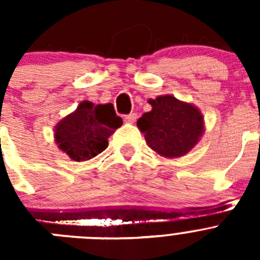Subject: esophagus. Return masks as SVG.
I'll return each instance as SVG.
<instances>
[{
  "mask_svg": "<svg viewBox=\"0 0 260 260\" xmlns=\"http://www.w3.org/2000/svg\"><path fill=\"white\" fill-rule=\"evenodd\" d=\"M138 114L137 113H130L127 116H125V122L126 123H133L135 122V119H137Z\"/></svg>",
  "mask_w": 260,
  "mask_h": 260,
  "instance_id": "34e87169",
  "label": "esophagus"
}]
</instances>
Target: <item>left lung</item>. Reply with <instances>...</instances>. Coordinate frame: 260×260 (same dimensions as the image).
Segmentation results:
<instances>
[{"label":"left lung","instance_id":"left-lung-1","mask_svg":"<svg viewBox=\"0 0 260 260\" xmlns=\"http://www.w3.org/2000/svg\"><path fill=\"white\" fill-rule=\"evenodd\" d=\"M148 103L152 109L138 119L137 126L151 150L167 158L189 153L204 134L201 110L172 95L157 96Z\"/></svg>","mask_w":260,"mask_h":260}]
</instances>
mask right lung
Masks as SVG:
<instances>
[{
    "instance_id": "right-lung-1",
    "label": "right lung",
    "mask_w": 260,
    "mask_h": 260,
    "mask_svg": "<svg viewBox=\"0 0 260 260\" xmlns=\"http://www.w3.org/2000/svg\"><path fill=\"white\" fill-rule=\"evenodd\" d=\"M121 125L113 105L84 100L54 126V142L71 160L87 161L107 148L109 137Z\"/></svg>"
}]
</instances>
